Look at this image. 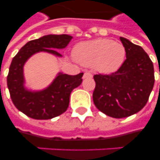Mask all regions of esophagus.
Segmentation results:
<instances>
[{"label":"esophagus","mask_w":160,"mask_h":160,"mask_svg":"<svg viewBox=\"0 0 160 160\" xmlns=\"http://www.w3.org/2000/svg\"><path fill=\"white\" fill-rule=\"evenodd\" d=\"M93 75L92 74H90V72H85L83 75V79H90V78H92Z\"/></svg>","instance_id":"esophagus-1"}]
</instances>
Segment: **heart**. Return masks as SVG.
Returning <instances> with one entry per match:
<instances>
[{"label": "heart", "instance_id": "heart-1", "mask_svg": "<svg viewBox=\"0 0 160 160\" xmlns=\"http://www.w3.org/2000/svg\"><path fill=\"white\" fill-rule=\"evenodd\" d=\"M74 55L81 65L93 66L102 74H111L124 64L126 50L120 42L99 38L77 44L74 49Z\"/></svg>", "mask_w": 160, "mask_h": 160}]
</instances>
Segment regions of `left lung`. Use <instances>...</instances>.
<instances>
[{"instance_id": "1", "label": "left lung", "mask_w": 160, "mask_h": 160, "mask_svg": "<svg viewBox=\"0 0 160 160\" xmlns=\"http://www.w3.org/2000/svg\"><path fill=\"white\" fill-rule=\"evenodd\" d=\"M126 60L115 73L95 75L93 101L100 111L113 118H125L140 111L154 85L153 62L141 46L120 37Z\"/></svg>"}]
</instances>
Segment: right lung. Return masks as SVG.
Returning a JSON list of instances; mask_svg holds the SVG:
<instances>
[{
	"mask_svg": "<svg viewBox=\"0 0 160 160\" xmlns=\"http://www.w3.org/2000/svg\"><path fill=\"white\" fill-rule=\"evenodd\" d=\"M73 37L69 35H47L28 41L11 61L7 87L14 105L23 114L35 119H51L66 111L70 93L82 82L84 73L70 75L59 72L53 81L42 90H31L26 85L24 66L40 52L62 57L56 50L65 49Z\"/></svg>",
	"mask_w": 160,
	"mask_h": 160,
	"instance_id": "1",
	"label": "right lung"
}]
</instances>
